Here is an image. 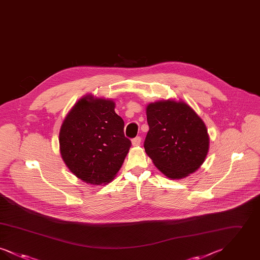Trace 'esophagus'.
Listing matches in <instances>:
<instances>
[{"label":"esophagus","mask_w":260,"mask_h":260,"mask_svg":"<svg viewBox=\"0 0 260 260\" xmlns=\"http://www.w3.org/2000/svg\"><path fill=\"white\" fill-rule=\"evenodd\" d=\"M140 142H141V137L140 136H136L133 140H132V143L134 146H138L140 145Z\"/></svg>","instance_id":"obj_1"}]
</instances>
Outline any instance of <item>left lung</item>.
Segmentation results:
<instances>
[{
  "label": "left lung",
  "mask_w": 260,
  "mask_h": 260,
  "mask_svg": "<svg viewBox=\"0 0 260 260\" xmlns=\"http://www.w3.org/2000/svg\"><path fill=\"white\" fill-rule=\"evenodd\" d=\"M149 132L145 152L155 167L172 179L195 173L210 148L203 120L182 100H160L146 107Z\"/></svg>",
  "instance_id": "1"
}]
</instances>
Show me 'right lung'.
<instances>
[{
    "instance_id": "1",
    "label": "right lung",
    "mask_w": 260,
    "mask_h": 260,
    "mask_svg": "<svg viewBox=\"0 0 260 260\" xmlns=\"http://www.w3.org/2000/svg\"><path fill=\"white\" fill-rule=\"evenodd\" d=\"M112 99H80L67 114L59 132V150L69 171L87 184L105 185L114 179L132 142Z\"/></svg>"
}]
</instances>
